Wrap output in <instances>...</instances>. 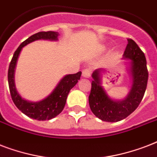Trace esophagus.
<instances>
[{"label": "esophagus", "mask_w": 157, "mask_h": 157, "mask_svg": "<svg viewBox=\"0 0 157 157\" xmlns=\"http://www.w3.org/2000/svg\"><path fill=\"white\" fill-rule=\"evenodd\" d=\"M82 75L83 78H89L91 76V70L90 69H85L82 70Z\"/></svg>", "instance_id": "obj_1"}]
</instances>
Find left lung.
I'll return each mask as SVG.
<instances>
[{
  "mask_svg": "<svg viewBox=\"0 0 157 157\" xmlns=\"http://www.w3.org/2000/svg\"><path fill=\"white\" fill-rule=\"evenodd\" d=\"M124 59H131L132 87L127 98L122 101L112 100L101 85V70L92 73V88L88 101L92 113L106 122H117L128 117L138 108L145 93L148 80L147 60L143 51L133 40L128 38L123 55Z\"/></svg>",
  "mask_w": 157,
  "mask_h": 157,
  "instance_id": "1",
  "label": "left lung"
}]
</instances>
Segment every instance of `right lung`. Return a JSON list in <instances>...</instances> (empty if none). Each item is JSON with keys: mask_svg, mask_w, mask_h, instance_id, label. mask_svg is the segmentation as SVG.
<instances>
[{"mask_svg": "<svg viewBox=\"0 0 157 157\" xmlns=\"http://www.w3.org/2000/svg\"><path fill=\"white\" fill-rule=\"evenodd\" d=\"M59 33L53 31L39 32L32 35L23 42L17 50L14 52V56L10 63L8 70V82H9L10 92L14 105L24 115L37 120H49L56 117L61 112L65 105L66 99L70 89L75 87L78 81L80 79L82 72L79 71L77 74L68 75L63 78L57 84L54 91L44 100L38 102H31L24 100V98L17 92L14 85V69L16 66L17 59L21 52L22 48L30 42L39 39L52 40L56 41Z\"/></svg>", "mask_w": 157, "mask_h": 157, "instance_id": "1", "label": "right lung"}]
</instances>
